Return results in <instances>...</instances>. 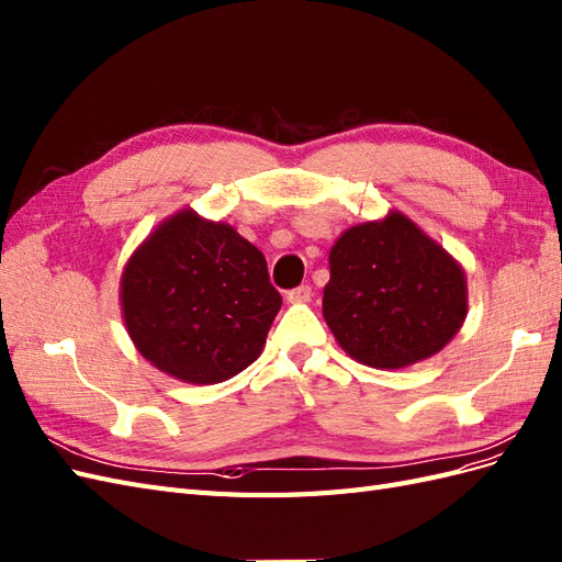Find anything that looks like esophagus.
<instances>
[{
    "label": "esophagus",
    "instance_id": "obj_1",
    "mask_svg": "<svg viewBox=\"0 0 562 562\" xmlns=\"http://www.w3.org/2000/svg\"><path fill=\"white\" fill-rule=\"evenodd\" d=\"M311 299H313V290L308 284H301V286H296V290L286 292V301L290 303H308Z\"/></svg>",
    "mask_w": 562,
    "mask_h": 562
}]
</instances>
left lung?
<instances>
[{"label":"left lung","mask_w":562,"mask_h":562,"mask_svg":"<svg viewBox=\"0 0 562 562\" xmlns=\"http://www.w3.org/2000/svg\"><path fill=\"white\" fill-rule=\"evenodd\" d=\"M467 313V272L405 214L352 226L329 251L323 315L367 367L400 370L436 356Z\"/></svg>","instance_id":"8db88e82"}]
</instances>
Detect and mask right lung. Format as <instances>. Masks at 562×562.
Instances as JSON below:
<instances>
[{
  "mask_svg": "<svg viewBox=\"0 0 562 562\" xmlns=\"http://www.w3.org/2000/svg\"><path fill=\"white\" fill-rule=\"evenodd\" d=\"M120 303L134 346L159 372L210 386L261 356L282 296L266 256L228 223L181 210L126 261Z\"/></svg>",
  "mask_w": 562,
  "mask_h": 562,
  "instance_id": "add662e5",
  "label": "right lung"
}]
</instances>
